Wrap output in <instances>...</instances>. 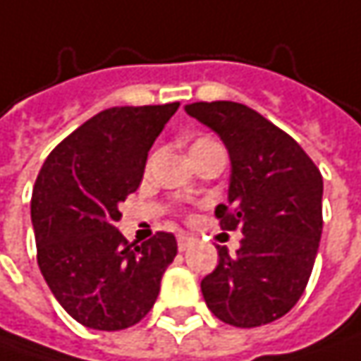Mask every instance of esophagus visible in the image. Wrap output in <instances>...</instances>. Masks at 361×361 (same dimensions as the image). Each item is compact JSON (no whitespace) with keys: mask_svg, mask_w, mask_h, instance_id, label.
<instances>
[{"mask_svg":"<svg viewBox=\"0 0 361 361\" xmlns=\"http://www.w3.org/2000/svg\"><path fill=\"white\" fill-rule=\"evenodd\" d=\"M191 245H193L191 236H178V250H187Z\"/></svg>","mask_w":361,"mask_h":361,"instance_id":"34e87169","label":"esophagus"}]
</instances>
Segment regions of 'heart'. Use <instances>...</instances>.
Returning a JSON list of instances; mask_svg holds the SVG:
<instances>
[{"label":"heart","mask_w":361,"mask_h":361,"mask_svg":"<svg viewBox=\"0 0 361 361\" xmlns=\"http://www.w3.org/2000/svg\"><path fill=\"white\" fill-rule=\"evenodd\" d=\"M214 147H221L216 140H212V137H197L193 143H191V147H189V154H191V160L195 158H199V156H203V154H207L209 149H214Z\"/></svg>","instance_id":"obj_1"}]
</instances>
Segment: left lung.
I'll return each instance as SVG.
<instances>
[{
    "mask_svg": "<svg viewBox=\"0 0 361 361\" xmlns=\"http://www.w3.org/2000/svg\"><path fill=\"white\" fill-rule=\"evenodd\" d=\"M185 111L226 143L232 176L221 230H240L236 255L218 246L201 281L219 321L250 329L288 314L306 290L322 232V174L300 143L240 102H193Z\"/></svg>",
    "mask_w": 361,
    "mask_h": 361,
    "instance_id": "obj_1",
    "label": "left lung"
}]
</instances>
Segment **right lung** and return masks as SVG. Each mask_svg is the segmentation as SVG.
Masks as SVG:
<instances>
[{
  "instance_id": "obj_1",
  "label": "right lung",
  "mask_w": 361,
  "mask_h": 361,
  "mask_svg": "<svg viewBox=\"0 0 361 361\" xmlns=\"http://www.w3.org/2000/svg\"><path fill=\"white\" fill-rule=\"evenodd\" d=\"M176 109L178 102L106 109L40 168L30 201L37 261L53 296L84 326L121 331L142 321L176 257L170 232L137 245L115 228L118 203L137 191L147 152Z\"/></svg>"
}]
</instances>
